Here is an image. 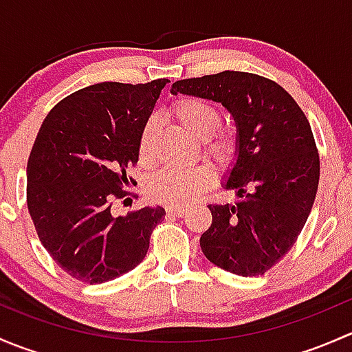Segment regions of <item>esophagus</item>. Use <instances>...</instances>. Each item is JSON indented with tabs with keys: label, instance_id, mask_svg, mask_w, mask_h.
<instances>
[{
	"label": "esophagus",
	"instance_id": "obj_1",
	"mask_svg": "<svg viewBox=\"0 0 352 352\" xmlns=\"http://www.w3.org/2000/svg\"><path fill=\"white\" fill-rule=\"evenodd\" d=\"M166 212L172 216H184L186 214V208L184 206H166Z\"/></svg>",
	"mask_w": 352,
	"mask_h": 352
}]
</instances>
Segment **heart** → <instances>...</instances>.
Returning <instances> with one entry per match:
<instances>
[{"mask_svg": "<svg viewBox=\"0 0 352 352\" xmlns=\"http://www.w3.org/2000/svg\"><path fill=\"white\" fill-rule=\"evenodd\" d=\"M173 119L186 127L197 141L201 153L218 168H230L240 153V141L233 131L223 129V113L216 104L201 97H179L170 105ZM156 122L146 120L138 138V156L141 163L153 160ZM214 184L211 166L199 165L187 170H162L148 182V194L163 204L186 206L199 199Z\"/></svg>", "mask_w": 352, "mask_h": 352, "instance_id": "b5f03b06", "label": "heart"}]
</instances>
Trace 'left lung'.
Masks as SVG:
<instances>
[{
    "label": "left lung",
    "instance_id": "8db88e82",
    "mask_svg": "<svg viewBox=\"0 0 352 352\" xmlns=\"http://www.w3.org/2000/svg\"><path fill=\"white\" fill-rule=\"evenodd\" d=\"M179 91L221 102L239 124L240 153L226 182L239 199L208 206L202 254L232 274L262 276L291 250L317 196L320 156L310 122L281 85L261 74L187 78L173 83Z\"/></svg>",
    "mask_w": 352,
    "mask_h": 352
}]
</instances>
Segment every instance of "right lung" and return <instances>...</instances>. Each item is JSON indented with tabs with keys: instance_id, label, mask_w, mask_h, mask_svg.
Wrapping results in <instances>:
<instances>
[{
	"instance_id": "add662e5",
	"label": "right lung",
	"mask_w": 352,
	"mask_h": 352,
	"mask_svg": "<svg viewBox=\"0 0 352 352\" xmlns=\"http://www.w3.org/2000/svg\"><path fill=\"white\" fill-rule=\"evenodd\" d=\"M166 78L104 81L63 98L42 122L27 163V206L38 240L71 278L112 281L141 264L163 208L110 214L136 184L138 138Z\"/></svg>"
}]
</instances>
